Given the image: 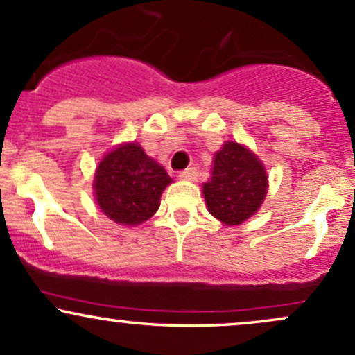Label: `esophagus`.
I'll return each instance as SVG.
<instances>
[{
	"label": "esophagus",
	"mask_w": 355,
	"mask_h": 355,
	"mask_svg": "<svg viewBox=\"0 0 355 355\" xmlns=\"http://www.w3.org/2000/svg\"><path fill=\"white\" fill-rule=\"evenodd\" d=\"M178 177L182 178V180H197V177H198V171H197V168H185V170H182L180 173H178Z\"/></svg>",
	"instance_id": "esophagus-1"
}]
</instances>
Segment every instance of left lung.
<instances>
[{
	"label": "left lung",
	"mask_w": 355,
	"mask_h": 355,
	"mask_svg": "<svg viewBox=\"0 0 355 355\" xmlns=\"http://www.w3.org/2000/svg\"><path fill=\"white\" fill-rule=\"evenodd\" d=\"M266 187V171L254 153L229 141L216 155L204 197L214 217L227 225H237L259 209Z\"/></svg>",
	"instance_id": "left-lung-1"
}]
</instances>
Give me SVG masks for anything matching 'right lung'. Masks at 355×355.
I'll list each match as a JSON object with an SVG mask.
<instances>
[{
	"instance_id": "obj_1",
	"label": "right lung",
	"mask_w": 355,
	"mask_h": 355,
	"mask_svg": "<svg viewBox=\"0 0 355 355\" xmlns=\"http://www.w3.org/2000/svg\"><path fill=\"white\" fill-rule=\"evenodd\" d=\"M171 182L165 168L136 143L109 151L96 171L97 205L123 225L141 224L159 207V196Z\"/></svg>"
}]
</instances>
